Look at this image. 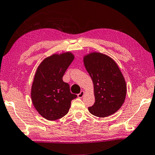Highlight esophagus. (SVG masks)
<instances>
[{
  "label": "esophagus",
  "mask_w": 155,
  "mask_h": 155,
  "mask_svg": "<svg viewBox=\"0 0 155 155\" xmlns=\"http://www.w3.org/2000/svg\"><path fill=\"white\" fill-rule=\"evenodd\" d=\"M84 95V91H82L80 93V94H78V97H82Z\"/></svg>",
  "instance_id": "34e87169"
}]
</instances>
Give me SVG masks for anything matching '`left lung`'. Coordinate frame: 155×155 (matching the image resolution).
<instances>
[{
	"label": "left lung",
	"mask_w": 155,
	"mask_h": 155,
	"mask_svg": "<svg viewBox=\"0 0 155 155\" xmlns=\"http://www.w3.org/2000/svg\"><path fill=\"white\" fill-rule=\"evenodd\" d=\"M84 64L94 87L95 102L89 111L97 117L116 112L125 101L127 87L116 63L106 54L92 53L85 56Z\"/></svg>",
	"instance_id": "8db88e82"
}]
</instances>
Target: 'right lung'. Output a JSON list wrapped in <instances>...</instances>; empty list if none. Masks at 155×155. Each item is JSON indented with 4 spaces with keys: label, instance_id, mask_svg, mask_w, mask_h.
<instances>
[{
    "label": "right lung",
    "instance_id": "obj_1",
    "mask_svg": "<svg viewBox=\"0 0 155 155\" xmlns=\"http://www.w3.org/2000/svg\"><path fill=\"white\" fill-rule=\"evenodd\" d=\"M74 56L71 53L53 54L40 64L33 81L31 97L35 109L49 120L62 118L68 112L71 101L70 86L62 78Z\"/></svg>",
    "mask_w": 155,
    "mask_h": 155
}]
</instances>
